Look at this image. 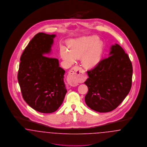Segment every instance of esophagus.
<instances>
[{
  "instance_id": "34e87169",
  "label": "esophagus",
  "mask_w": 147,
  "mask_h": 147,
  "mask_svg": "<svg viewBox=\"0 0 147 147\" xmlns=\"http://www.w3.org/2000/svg\"><path fill=\"white\" fill-rule=\"evenodd\" d=\"M81 71V68L78 66L73 67L69 71L68 76V82L72 86H76L78 85V80Z\"/></svg>"
}]
</instances>
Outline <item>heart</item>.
Masks as SVG:
<instances>
[{
	"label": "heart",
	"mask_w": 147,
	"mask_h": 147,
	"mask_svg": "<svg viewBox=\"0 0 147 147\" xmlns=\"http://www.w3.org/2000/svg\"><path fill=\"white\" fill-rule=\"evenodd\" d=\"M96 36L83 37L67 42L68 49H61L63 60L69 64L74 63L75 59L81 57L83 65L86 68H92L100 61L102 54V44L98 41Z\"/></svg>",
	"instance_id": "obj_1"
}]
</instances>
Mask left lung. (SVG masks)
<instances>
[{
    "label": "left lung",
    "instance_id": "1",
    "mask_svg": "<svg viewBox=\"0 0 147 147\" xmlns=\"http://www.w3.org/2000/svg\"><path fill=\"white\" fill-rule=\"evenodd\" d=\"M109 57L87 71L84 82L88 88L86 104L98 112L115 110L125 98L132 86L133 68L128 55L117 43L110 47Z\"/></svg>",
    "mask_w": 147,
    "mask_h": 147
}]
</instances>
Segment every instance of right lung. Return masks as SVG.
Returning a JSON list of instances; mask_svg holds the SVG:
<instances>
[{
	"label": "right lung",
	"mask_w": 147,
	"mask_h": 147,
	"mask_svg": "<svg viewBox=\"0 0 147 147\" xmlns=\"http://www.w3.org/2000/svg\"><path fill=\"white\" fill-rule=\"evenodd\" d=\"M56 36L38 33L20 58L18 79L22 97L31 107L41 113L57 110L67 92L64 82L65 70L59 66L57 59L46 57L51 52Z\"/></svg>",
	"instance_id": "right-lung-1"
}]
</instances>
